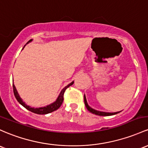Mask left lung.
<instances>
[{"label":"left lung","mask_w":148,"mask_h":148,"mask_svg":"<svg viewBox=\"0 0 148 148\" xmlns=\"http://www.w3.org/2000/svg\"><path fill=\"white\" fill-rule=\"evenodd\" d=\"M84 103H85L86 107L87 110H88L89 112H90L92 113V114H96V115H99V116H111V115L116 114L120 112H118L111 113V112H105L97 111V110H94V109H92V108H90V107L88 106V103H87L86 98L85 95H84Z\"/></svg>","instance_id":"obj_1"}]
</instances>
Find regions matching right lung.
Returning <instances> with one entry per match:
<instances>
[{
  "label": "right lung",
  "instance_id": "right-lung-1",
  "mask_svg": "<svg viewBox=\"0 0 148 148\" xmlns=\"http://www.w3.org/2000/svg\"><path fill=\"white\" fill-rule=\"evenodd\" d=\"M32 40H29V41L27 42V43H28L29 42L32 41ZM73 84H74V82H72L69 84H68L66 86L64 87V88L62 90L60 94V95L58 96V99H57V100L55 102V103L50 104V105H48V106L46 107H43V108H31V107H29V105H26V104L22 101V100L21 99L20 97H19L18 92H17V90H16L15 86H14V84H12V86H13V92H14V96H15V98L17 99V101H18L19 103L22 105V106L24 107L27 110H28L29 111L38 114H48V113L56 111V110L60 108V107L61 106L62 104L63 103V100H64V92H65L66 89L67 88H69L70 86L72 85Z\"/></svg>",
  "mask_w": 148,
  "mask_h": 148
}]
</instances>
